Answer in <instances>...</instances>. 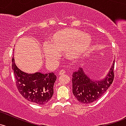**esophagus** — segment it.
<instances>
[{
    "instance_id": "obj_1",
    "label": "esophagus",
    "mask_w": 126,
    "mask_h": 126,
    "mask_svg": "<svg viewBox=\"0 0 126 126\" xmlns=\"http://www.w3.org/2000/svg\"><path fill=\"white\" fill-rule=\"evenodd\" d=\"M65 70H60L59 72V75H63V74H65Z\"/></svg>"
}]
</instances>
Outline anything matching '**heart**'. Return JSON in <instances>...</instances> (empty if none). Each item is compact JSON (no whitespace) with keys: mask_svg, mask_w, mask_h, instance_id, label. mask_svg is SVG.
Listing matches in <instances>:
<instances>
[{"mask_svg":"<svg viewBox=\"0 0 126 126\" xmlns=\"http://www.w3.org/2000/svg\"><path fill=\"white\" fill-rule=\"evenodd\" d=\"M91 43L92 38L88 34L79 30L67 28L53 34L49 44L42 47V52L49 62H56L61 53H64L67 59L75 61L85 54Z\"/></svg>","mask_w":126,"mask_h":126,"instance_id":"b5f03b06","label":"heart"}]
</instances>
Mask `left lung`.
I'll list each match as a JSON object with an SVG mask.
<instances>
[{
  "mask_svg": "<svg viewBox=\"0 0 126 126\" xmlns=\"http://www.w3.org/2000/svg\"><path fill=\"white\" fill-rule=\"evenodd\" d=\"M114 61L106 76L102 79H92L84 72L82 67H79L73 72L72 92L80 103L88 104L100 98L108 89L114 79Z\"/></svg>",
  "mask_w": 126,
  "mask_h": 126,
  "instance_id": "obj_1",
  "label": "left lung"
}]
</instances>
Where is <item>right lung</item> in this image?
Here are the masks:
<instances>
[{
  "label": "right lung",
  "mask_w": 126,
  "mask_h": 126,
  "mask_svg": "<svg viewBox=\"0 0 126 126\" xmlns=\"http://www.w3.org/2000/svg\"><path fill=\"white\" fill-rule=\"evenodd\" d=\"M12 69L16 87L20 94L29 101L38 105H44L49 101L54 93L56 75L53 72L28 74L18 68L12 58Z\"/></svg>",
  "instance_id": "1"
}]
</instances>
